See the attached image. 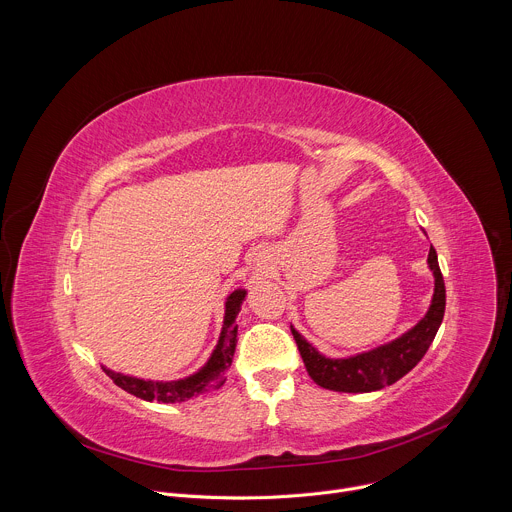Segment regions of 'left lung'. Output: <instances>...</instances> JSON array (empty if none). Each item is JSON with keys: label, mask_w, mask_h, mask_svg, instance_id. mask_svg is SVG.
<instances>
[{"label": "left lung", "mask_w": 512, "mask_h": 512, "mask_svg": "<svg viewBox=\"0 0 512 512\" xmlns=\"http://www.w3.org/2000/svg\"><path fill=\"white\" fill-rule=\"evenodd\" d=\"M427 267L433 273L431 304L415 326L391 342L352 356L330 358L291 326L306 371L316 385L338 393H371L397 383L415 367L440 330L446 312V285L433 247L427 255Z\"/></svg>", "instance_id": "1"}]
</instances>
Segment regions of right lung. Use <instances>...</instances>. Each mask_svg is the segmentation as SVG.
Returning <instances> with one entry per match:
<instances>
[{"instance_id": "add662e5", "label": "right lung", "mask_w": 512, "mask_h": 512, "mask_svg": "<svg viewBox=\"0 0 512 512\" xmlns=\"http://www.w3.org/2000/svg\"><path fill=\"white\" fill-rule=\"evenodd\" d=\"M247 296V289L239 287L233 294H229L225 302V318H223V330L221 336H218V342L214 350L210 352L208 360L202 364V367L176 381H152V379H139L131 375H123L117 371H111L105 364H101L107 377L113 379L117 387L123 391L143 399V401H158V403H182L188 399H194L198 395H204L216 387H221L225 383V373L229 371L235 348H237V316L241 312V304Z\"/></svg>"}]
</instances>
